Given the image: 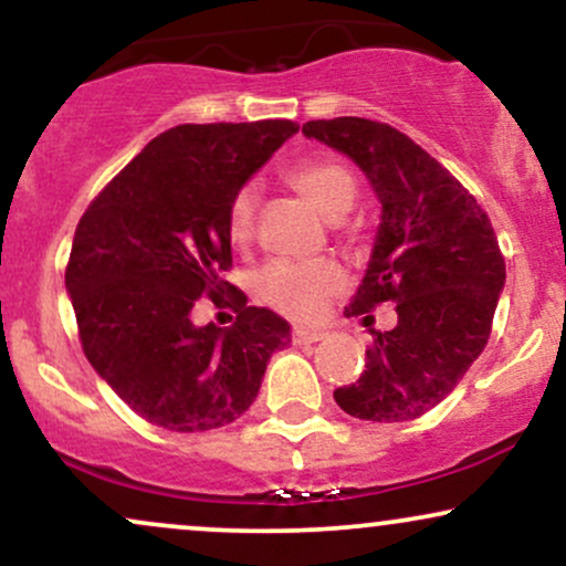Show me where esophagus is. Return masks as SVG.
I'll return each instance as SVG.
<instances>
[{
    "mask_svg": "<svg viewBox=\"0 0 566 566\" xmlns=\"http://www.w3.org/2000/svg\"><path fill=\"white\" fill-rule=\"evenodd\" d=\"M324 337H327V333L314 327H295V333H292V340H295L297 346H311V343H319Z\"/></svg>",
    "mask_w": 566,
    "mask_h": 566,
    "instance_id": "obj_1",
    "label": "esophagus"
}]
</instances>
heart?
I'll return each instance as SVG.
<instances>
[{"mask_svg": "<svg viewBox=\"0 0 566 566\" xmlns=\"http://www.w3.org/2000/svg\"><path fill=\"white\" fill-rule=\"evenodd\" d=\"M290 184L316 205L329 220H343L356 205V178L337 159H308L290 172ZM258 193L252 186L239 188L229 205V237L233 244L250 242L255 231ZM343 287V271L335 263H292L282 261L265 269L258 292L269 305L287 316L311 319L324 308L329 295Z\"/></svg>", "mask_w": 566, "mask_h": 566, "instance_id": "b5f03b06", "label": "heart"}]
</instances>
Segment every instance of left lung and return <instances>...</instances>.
<instances>
[{
	"label": "left lung",
	"mask_w": 566,
	"mask_h": 566,
	"mask_svg": "<svg viewBox=\"0 0 566 566\" xmlns=\"http://www.w3.org/2000/svg\"><path fill=\"white\" fill-rule=\"evenodd\" d=\"M346 154L380 201L373 258L346 316L396 303L394 329L367 348L361 378L335 391L343 412L401 423L437 407L479 359L505 284L497 237L479 201L405 133L361 116L303 125Z\"/></svg>",
	"instance_id": "left-lung-1"
}]
</instances>
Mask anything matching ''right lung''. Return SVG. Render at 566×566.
Instances as JSON below:
<instances>
[{
    "instance_id": "obj_1",
    "label": "right lung",
    "mask_w": 566,
    "mask_h": 566,
    "mask_svg": "<svg viewBox=\"0 0 566 566\" xmlns=\"http://www.w3.org/2000/svg\"><path fill=\"white\" fill-rule=\"evenodd\" d=\"M290 119L178 125L103 188L76 226L66 269L90 365L122 401L167 431L229 426L261 391L290 324L223 282L233 193L284 140ZM232 290L231 328L190 319L199 296Z\"/></svg>"
}]
</instances>
